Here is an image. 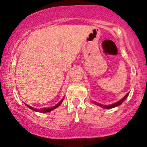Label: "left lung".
<instances>
[{"label":"left lung","instance_id":"1","mask_svg":"<svg viewBox=\"0 0 147 147\" xmlns=\"http://www.w3.org/2000/svg\"><path fill=\"white\" fill-rule=\"evenodd\" d=\"M128 95H129V93H127L126 95H125L124 97H123V98L121 99H120V100H119V101H117V102L114 103V104H110V105H104V104H99V103L97 102V101H92V103H93V104H94L97 105V106L101 107V108H105V109H111V108H115V107H117V106H120V105L122 104L123 103V101H124L125 100L127 97H128Z\"/></svg>","mask_w":147,"mask_h":147}]
</instances>
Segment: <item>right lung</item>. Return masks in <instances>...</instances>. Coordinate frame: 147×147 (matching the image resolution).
<instances>
[{
  "label": "right lung",
  "mask_w": 147,
  "mask_h": 147,
  "mask_svg": "<svg viewBox=\"0 0 147 147\" xmlns=\"http://www.w3.org/2000/svg\"><path fill=\"white\" fill-rule=\"evenodd\" d=\"M63 99H64V97L61 99V101H59V104H57V105H55L54 106H52V107H48V108H40V109H38V108H33V107L30 106H28V105L26 104V106L28 107V108H30V109H31L32 110H34V111L35 112H41V113H46V112H51L52 110H53L54 109H56V108H58L60 105L62 104Z\"/></svg>",
  "instance_id": "add662e5"
}]
</instances>
